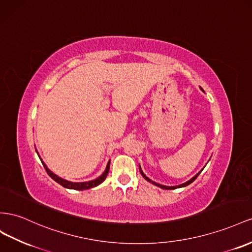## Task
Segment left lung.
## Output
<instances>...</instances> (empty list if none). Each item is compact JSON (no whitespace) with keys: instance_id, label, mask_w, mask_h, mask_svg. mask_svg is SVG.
<instances>
[{"instance_id":"left-lung-1","label":"left lung","mask_w":252,"mask_h":252,"mask_svg":"<svg viewBox=\"0 0 252 252\" xmlns=\"http://www.w3.org/2000/svg\"><path fill=\"white\" fill-rule=\"evenodd\" d=\"M201 171H202V169H201ZM200 171V172H201ZM200 172L198 173V174H197V175H195L194 177H193V178L192 179H189V181H187L186 183H182V185H180V186H177V187H165V186H162V185H159V183H156V182H154L153 180H151V179H149L148 178V177H146L145 175H144V173H143L142 172V169H141V167H140V173H141V175L143 176V178H144L145 180H147L148 182H151V183H153V185H155V186H157V187H159V188H161V189H178V188H183V187H187V186H189V183H192L196 178H197V177H198V175L200 174Z\"/></svg>"}]
</instances>
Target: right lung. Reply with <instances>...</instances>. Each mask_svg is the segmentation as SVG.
Returning <instances> with one entry per match:
<instances>
[{
  "mask_svg": "<svg viewBox=\"0 0 252 252\" xmlns=\"http://www.w3.org/2000/svg\"><path fill=\"white\" fill-rule=\"evenodd\" d=\"M38 156H39V155H38ZM41 162H42V164H43V166H44V168H45V171H46L47 175H49L52 179L55 180L57 183H59V185L63 186V188L71 189H78V191H83V189H91V188L97 187L98 185H100V183L106 179V177H107L108 173H109V168H110V161H109V162H108V164H107V167H106V169H105L104 174L101 175V176H99L97 179L92 180V181H88V182H70V181L64 180V179H63V178H60V177H58V176L55 175V174H53V173L50 171V169L46 167V165L44 164L43 161H41Z\"/></svg>",
  "mask_w": 252,
  "mask_h": 252,
  "instance_id": "1",
  "label": "right lung"
}]
</instances>
